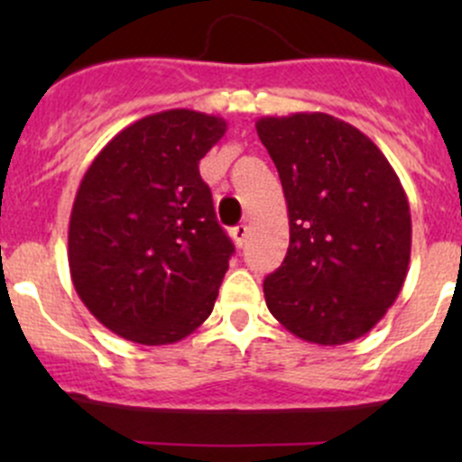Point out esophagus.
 <instances>
[{
	"mask_svg": "<svg viewBox=\"0 0 462 462\" xmlns=\"http://www.w3.org/2000/svg\"><path fill=\"white\" fill-rule=\"evenodd\" d=\"M232 239H235L236 248H244L245 241H248V226L232 227Z\"/></svg>",
	"mask_w": 462,
	"mask_h": 462,
	"instance_id": "34e87169",
	"label": "esophagus"
}]
</instances>
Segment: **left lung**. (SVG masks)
<instances>
[{
	"mask_svg": "<svg viewBox=\"0 0 462 462\" xmlns=\"http://www.w3.org/2000/svg\"><path fill=\"white\" fill-rule=\"evenodd\" d=\"M257 134L282 179L291 244L268 274V310L319 346L369 333L398 300L411 257V212L380 147L353 125L301 111L265 116Z\"/></svg>",
	"mask_w": 462,
	"mask_h": 462,
	"instance_id": "obj_1",
	"label": "left lung"
}]
</instances>
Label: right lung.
<instances>
[{
  "mask_svg": "<svg viewBox=\"0 0 462 462\" xmlns=\"http://www.w3.org/2000/svg\"><path fill=\"white\" fill-rule=\"evenodd\" d=\"M226 120L192 109L144 116L93 158L69 221L82 304L125 339L174 344L209 318L235 245L199 161Z\"/></svg>",
  "mask_w": 462,
  "mask_h": 462,
  "instance_id": "obj_1",
  "label": "right lung"
}]
</instances>
